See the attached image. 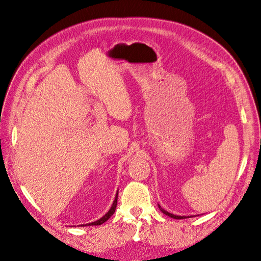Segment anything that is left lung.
<instances>
[{
  "mask_svg": "<svg viewBox=\"0 0 261 261\" xmlns=\"http://www.w3.org/2000/svg\"><path fill=\"white\" fill-rule=\"evenodd\" d=\"M159 208H160V210L164 213V215H167V216H169V217H171V218H173V219H186V218H192V216L183 217V216H175V215H172V213H170V212H168V211H165L164 209H162L160 204H159Z\"/></svg>",
  "mask_w": 261,
  "mask_h": 261,
  "instance_id": "1",
  "label": "left lung"
}]
</instances>
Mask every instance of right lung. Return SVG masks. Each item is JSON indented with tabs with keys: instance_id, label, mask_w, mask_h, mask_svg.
Segmentation results:
<instances>
[{
	"instance_id": "add662e5",
	"label": "right lung",
	"mask_w": 261,
	"mask_h": 261,
	"mask_svg": "<svg viewBox=\"0 0 261 261\" xmlns=\"http://www.w3.org/2000/svg\"><path fill=\"white\" fill-rule=\"evenodd\" d=\"M117 195H118V193H116L115 199H114V201H113V204H112L111 209H110L103 217H102V218H101V219H99V220H97V221H94V222L88 223V224H86V225H101V224H103L107 220H109L110 218H111V216H113V213H114V211H115V209H116V204H117ZM82 225H84V224H82Z\"/></svg>"
}]
</instances>
